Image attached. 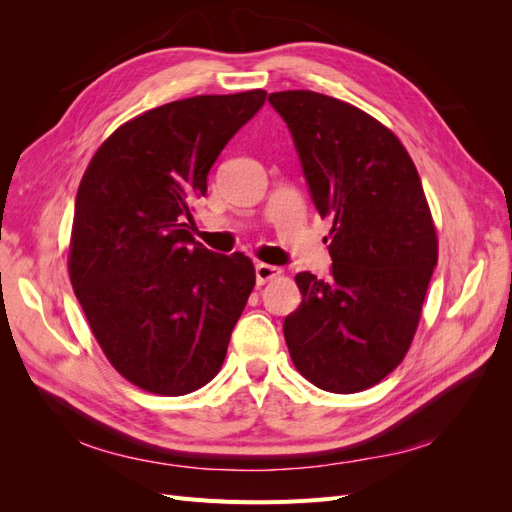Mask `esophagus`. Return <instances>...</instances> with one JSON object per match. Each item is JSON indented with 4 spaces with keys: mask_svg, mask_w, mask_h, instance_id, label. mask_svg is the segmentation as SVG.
<instances>
[{
    "mask_svg": "<svg viewBox=\"0 0 512 512\" xmlns=\"http://www.w3.org/2000/svg\"><path fill=\"white\" fill-rule=\"evenodd\" d=\"M280 273L282 271L277 269V267L265 265V262H258V265H256V282H258V286H262V284H267L269 280H273V277H277Z\"/></svg>",
    "mask_w": 512,
    "mask_h": 512,
    "instance_id": "esophagus-1",
    "label": "esophagus"
}]
</instances>
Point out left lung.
I'll return each mask as SVG.
<instances>
[{"instance_id": "left-lung-1", "label": "left lung", "mask_w": 512, "mask_h": 512, "mask_svg": "<svg viewBox=\"0 0 512 512\" xmlns=\"http://www.w3.org/2000/svg\"><path fill=\"white\" fill-rule=\"evenodd\" d=\"M269 104L333 224L331 277H294L303 301L284 320L286 344L318 389L359 393L406 356L438 262L421 177L399 138L361 108L303 89L269 94Z\"/></svg>"}]
</instances>
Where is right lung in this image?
I'll list each match as a JSON object with an SVG mask.
<instances>
[{"mask_svg": "<svg viewBox=\"0 0 512 512\" xmlns=\"http://www.w3.org/2000/svg\"><path fill=\"white\" fill-rule=\"evenodd\" d=\"M262 89L177 100L123 123L76 192L70 282L106 359L141 389L177 397L218 374L256 284L252 260L188 230L226 143Z\"/></svg>", "mask_w": 512, "mask_h": 512, "instance_id": "add662e5", "label": "right lung"}]
</instances>
